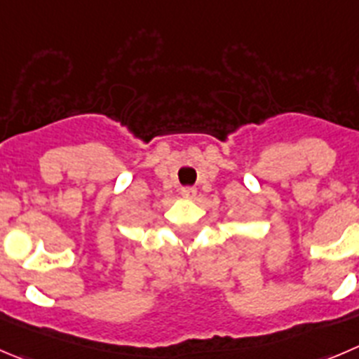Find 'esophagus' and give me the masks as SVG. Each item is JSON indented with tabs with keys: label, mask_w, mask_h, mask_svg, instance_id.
Listing matches in <instances>:
<instances>
[{
	"label": "esophagus",
	"mask_w": 359,
	"mask_h": 359,
	"mask_svg": "<svg viewBox=\"0 0 359 359\" xmlns=\"http://www.w3.org/2000/svg\"><path fill=\"white\" fill-rule=\"evenodd\" d=\"M182 196L185 197V199H194V197L197 196V189H194V187H183Z\"/></svg>",
	"instance_id": "34e87169"
}]
</instances>
